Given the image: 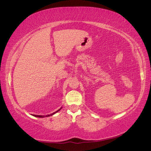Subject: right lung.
<instances>
[{"label": "right lung", "instance_id": "right-lung-1", "mask_svg": "<svg viewBox=\"0 0 151 151\" xmlns=\"http://www.w3.org/2000/svg\"><path fill=\"white\" fill-rule=\"evenodd\" d=\"M62 108V107H61ZM61 108L60 109H58V111H57L56 112H55V113H52V114H48V115H46V116H42V115H35V114H33V116H35V117H38V118H44V117H47V116H52V115H53L54 114H55L56 113H57L58 111H59L61 109Z\"/></svg>", "mask_w": 151, "mask_h": 151}]
</instances>
